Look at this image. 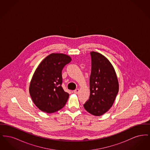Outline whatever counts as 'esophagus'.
Wrapping results in <instances>:
<instances>
[{
  "label": "esophagus",
  "instance_id": "1",
  "mask_svg": "<svg viewBox=\"0 0 150 150\" xmlns=\"http://www.w3.org/2000/svg\"><path fill=\"white\" fill-rule=\"evenodd\" d=\"M79 92H80V89H76L75 91H74V93H75V94H78L79 93Z\"/></svg>",
  "mask_w": 150,
  "mask_h": 150
}]
</instances>
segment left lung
<instances>
[{
    "label": "left lung",
    "mask_w": 150,
    "mask_h": 150,
    "mask_svg": "<svg viewBox=\"0 0 150 150\" xmlns=\"http://www.w3.org/2000/svg\"><path fill=\"white\" fill-rule=\"evenodd\" d=\"M91 55L90 96L84 107L89 113L98 116L106 113L113 105L119 91V82L114 68L106 57L94 51Z\"/></svg>",
    "instance_id": "1"
}]
</instances>
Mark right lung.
Instances as JSON below:
<instances>
[{"label":"right lung","mask_w":150,"mask_h":150,"mask_svg":"<svg viewBox=\"0 0 150 150\" xmlns=\"http://www.w3.org/2000/svg\"><path fill=\"white\" fill-rule=\"evenodd\" d=\"M71 61L63 53H52L36 68L30 81L29 93L36 106L47 113H53L64 107L69 94L62 87V70Z\"/></svg>","instance_id":"obj_1"}]
</instances>
